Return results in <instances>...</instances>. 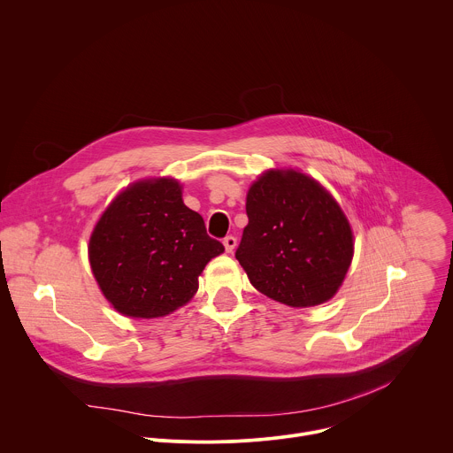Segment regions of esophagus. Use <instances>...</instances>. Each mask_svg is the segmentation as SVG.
I'll use <instances>...</instances> for the list:
<instances>
[{
  "label": "esophagus",
  "mask_w": 453,
  "mask_h": 453,
  "mask_svg": "<svg viewBox=\"0 0 453 453\" xmlns=\"http://www.w3.org/2000/svg\"><path fill=\"white\" fill-rule=\"evenodd\" d=\"M223 244H225L226 253H232L235 250V246H237V239L234 235H228V237L223 239Z\"/></svg>",
  "instance_id": "esophagus-1"
}]
</instances>
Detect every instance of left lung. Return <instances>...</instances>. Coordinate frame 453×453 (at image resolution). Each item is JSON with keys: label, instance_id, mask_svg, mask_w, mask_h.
Wrapping results in <instances>:
<instances>
[{"label": "left lung", "instance_id": "1", "mask_svg": "<svg viewBox=\"0 0 453 453\" xmlns=\"http://www.w3.org/2000/svg\"><path fill=\"white\" fill-rule=\"evenodd\" d=\"M246 214L235 258L258 292L292 308L334 297L354 257V234L319 180L269 168L250 186Z\"/></svg>", "mask_w": 453, "mask_h": 453}]
</instances>
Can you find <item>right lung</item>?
<instances>
[{"instance_id": "obj_1", "label": "right lung", "mask_w": 453, "mask_h": 453, "mask_svg": "<svg viewBox=\"0 0 453 453\" xmlns=\"http://www.w3.org/2000/svg\"><path fill=\"white\" fill-rule=\"evenodd\" d=\"M225 251L186 207L173 177L124 188L97 219L88 262L108 303L129 319L166 317L188 304L205 265Z\"/></svg>"}]
</instances>
